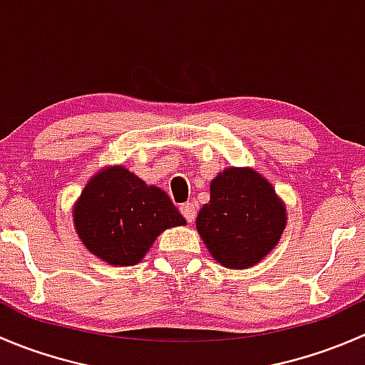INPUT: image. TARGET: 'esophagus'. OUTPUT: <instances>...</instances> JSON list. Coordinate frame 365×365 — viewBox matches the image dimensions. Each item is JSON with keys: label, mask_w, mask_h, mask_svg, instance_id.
I'll return each mask as SVG.
<instances>
[{"label": "esophagus", "mask_w": 365, "mask_h": 365, "mask_svg": "<svg viewBox=\"0 0 365 365\" xmlns=\"http://www.w3.org/2000/svg\"><path fill=\"white\" fill-rule=\"evenodd\" d=\"M180 212L185 217L187 222H194V219H196V205L194 203H183L180 206Z\"/></svg>", "instance_id": "34e87169"}]
</instances>
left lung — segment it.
I'll use <instances>...</instances> for the list:
<instances>
[{"label": "left lung", "mask_w": 365, "mask_h": 365, "mask_svg": "<svg viewBox=\"0 0 365 365\" xmlns=\"http://www.w3.org/2000/svg\"><path fill=\"white\" fill-rule=\"evenodd\" d=\"M286 224V205L272 183L256 169L231 165L210 182L196 230L217 263L245 270L274 251Z\"/></svg>", "instance_id": "8db88e82"}]
</instances>
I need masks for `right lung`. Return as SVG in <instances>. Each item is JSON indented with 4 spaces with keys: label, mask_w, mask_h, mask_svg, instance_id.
<instances>
[{
    "label": "right lung",
    "mask_w": 365,
    "mask_h": 365,
    "mask_svg": "<svg viewBox=\"0 0 365 365\" xmlns=\"http://www.w3.org/2000/svg\"><path fill=\"white\" fill-rule=\"evenodd\" d=\"M72 217L84 247L113 267L138 264L162 231L187 224L160 187L148 185L125 165L95 173Z\"/></svg>",
    "instance_id": "obj_1"
}]
</instances>
